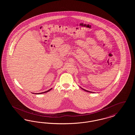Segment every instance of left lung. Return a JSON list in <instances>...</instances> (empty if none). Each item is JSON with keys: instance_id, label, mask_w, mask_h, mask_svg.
<instances>
[{"instance_id": "obj_1", "label": "left lung", "mask_w": 135, "mask_h": 135, "mask_svg": "<svg viewBox=\"0 0 135 135\" xmlns=\"http://www.w3.org/2000/svg\"><path fill=\"white\" fill-rule=\"evenodd\" d=\"M83 90H85V91H88V92H90V93H92L91 91H88V90H84V89H83V88H81Z\"/></svg>"}]
</instances>
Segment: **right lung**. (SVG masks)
Returning <instances> with one entry per match:
<instances>
[{
  "label": "right lung",
  "instance_id": "right-lung-1",
  "mask_svg": "<svg viewBox=\"0 0 135 135\" xmlns=\"http://www.w3.org/2000/svg\"><path fill=\"white\" fill-rule=\"evenodd\" d=\"M52 89V88L51 89H50L49 90H47V91H45V92H42V93H37V94H44V93H47V92H48V91H50ZM34 94V93H33Z\"/></svg>",
  "mask_w": 135,
  "mask_h": 135
}]
</instances>
